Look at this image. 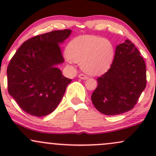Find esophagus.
Listing matches in <instances>:
<instances>
[{"label": "esophagus", "instance_id": "1", "mask_svg": "<svg viewBox=\"0 0 156 156\" xmlns=\"http://www.w3.org/2000/svg\"><path fill=\"white\" fill-rule=\"evenodd\" d=\"M78 78H80V79H83V80H86L88 78V77H87V76H85L84 74H80L79 76H78Z\"/></svg>", "mask_w": 156, "mask_h": 156}]
</instances>
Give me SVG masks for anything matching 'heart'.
Here are the masks:
<instances>
[{"instance_id": "1", "label": "heart", "mask_w": 156, "mask_h": 156, "mask_svg": "<svg viewBox=\"0 0 156 156\" xmlns=\"http://www.w3.org/2000/svg\"><path fill=\"white\" fill-rule=\"evenodd\" d=\"M67 61L80 62L81 69L90 75L108 70L114 61L115 48L111 40L98 36L83 35L73 39L66 48Z\"/></svg>"}]
</instances>
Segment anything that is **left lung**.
Instances as JSON below:
<instances>
[{
  "mask_svg": "<svg viewBox=\"0 0 156 156\" xmlns=\"http://www.w3.org/2000/svg\"><path fill=\"white\" fill-rule=\"evenodd\" d=\"M97 80L92 101L100 112L117 115L133 108L147 82L145 62L133 43L118 44L110 69Z\"/></svg>",
  "mask_w": 156,
  "mask_h": 156,
  "instance_id": "8db88e82",
  "label": "left lung"
}]
</instances>
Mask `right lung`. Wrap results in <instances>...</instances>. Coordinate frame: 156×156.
Here are the masks:
<instances>
[{"instance_id":"right-lung-1","label":"right lung","mask_w":156,"mask_h":156,"mask_svg":"<svg viewBox=\"0 0 156 156\" xmlns=\"http://www.w3.org/2000/svg\"><path fill=\"white\" fill-rule=\"evenodd\" d=\"M69 29L36 36L23 43L7 67L8 92L24 112L44 117L56 108L72 80L56 67L63 63L60 44Z\"/></svg>"}]
</instances>
